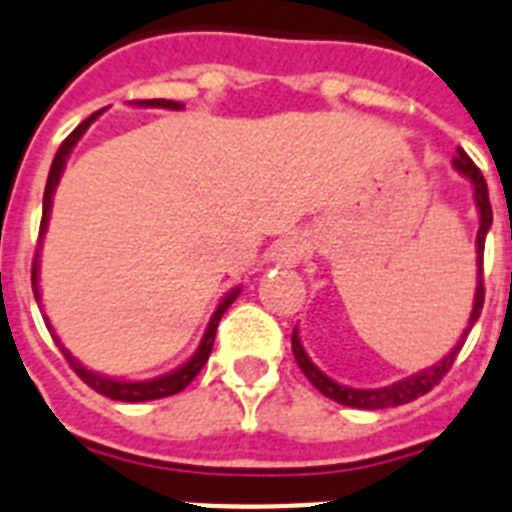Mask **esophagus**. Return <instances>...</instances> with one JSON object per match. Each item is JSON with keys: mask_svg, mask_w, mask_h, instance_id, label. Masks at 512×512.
<instances>
[{"mask_svg": "<svg viewBox=\"0 0 512 512\" xmlns=\"http://www.w3.org/2000/svg\"><path fill=\"white\" fill-rule=\"evenodd\" d=\"M305 249L307 244L302 236H284V239H278V242L273 244V249H270V260L276 265H281V268H292V265H297L299 260H302Z\"/></svg>", "mask_w": 512, "mask_h": 512, "instance_id": "obj_1", "label": "esophagus"}]
</instances>
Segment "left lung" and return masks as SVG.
Segmentation results:
<instances>
[{"instance_id": "left-lung-1", "label": "left lung", "mask_w": 512, "mask_h": 512, "mask_svg": "<svg viewBox=\"0 0 512 512\" xmlns=\"http://www.w3.org/2000/svg\"><path fill=\"white\" fill-rule=\"evenodd\" d=\"M452 165H455V170H458L460 176H465L468 181H471L476 210H479V234H476V265H479V270H476V294H473V310L463 336H460L458 344H455V347H452V350L439 360V363L431 365V368H423V371L402 378V381H394V384L389 386H381V389H352V386L336 384L334 378H328L326 373H323L321 368L307 357L305 347H302V342H299V331L294 328V334H292L294 360H297V365L307 376V381H310L318 392L326 394L328 400H334L339 402V405H347V407H360V410H381V407H397V405H407V402L418 400V397H423L426 392H431V389L442 381L444 373L450 371L452 363H455V357H458V352L463 350L465 336H468V331L473 328V323L479 321L481 307H484V242H486V231H489V226H492V205H489V189H486V181L484 176H481V170L473 165V160L465 155L463 149H458V155H455Z\"/></svg>"}]
</instances>
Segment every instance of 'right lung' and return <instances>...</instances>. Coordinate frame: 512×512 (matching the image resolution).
Segmentation results:
<instances>
[{
  "label": "right lung",
  "instance_id": "1",
  "mask_svg": "<svg viewBox=\"0 0 512 512\" xmlns=\"http://www.w3.org/2000/svg\"><path fill=\"white\" fill-rule=\"evenodd\" d=\"M136 107H162V110H184V105L181 102H173V99H139V102H134ZM102 115V110L94 112V115H89V118L83 120L81 126L73 131V134L68 136V139L62 141L60 149H57V155H54L52 160V168H49V178H47V186H44V213H41V228H39V239L44 236V231H47V220H49V210H52V197H54V189H57V184H60V176L62 170H65V162H68V155L73 152V147L78 144V139H81L83 134H86V128L94 123V120ZM31 284H33V297H36V302H41V292H39V252H36V257H33V270H31ZM239 292L242 289H234V292H228L226 297L220 299V305L215 307L213 318H210V323H207L205 328V336H202V342H199L197 352L186 360L181 368H176V371L165 373V376H157V378H147V381H120V378H110V376H102V373H94L89 371V368H83L81 363H78L76 357L70 355L65 347H62V342L54 336L52 326H49V318H44L47 321V328L52 331L54 342L60 344L62 355H65V360L70 363V368L78 373V378H81L83 384H89L94 392L105 394V397H110V400H120V402H147V400H162V397H170V394H178L181 389H186V386L194 381V376H197L199 371H202V365L207 363V357H210V352H213V342H215V334H218V323L220 318H223V313H226L228 307H231V302H234L236 297H239Z\"/></svg>",
  "mask_w": 512,
  "mask_h": 512
}]
</instances>
